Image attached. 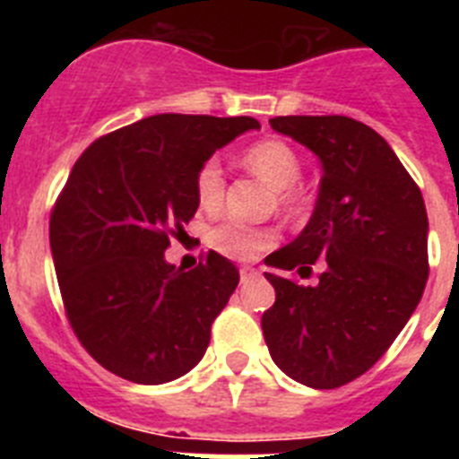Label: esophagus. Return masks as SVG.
<instances>
[{"instance_id": "1", "label": "esophagus", "mask_w": 459, "mask_h": 459, "mask_svg": "<svg viewBox=\"0 0 459 459\" xmlns=\"http://www.w3.org/2000/svg\"><path fill=\"white\" fill-rule=\"evenodd\" d=\"M238 273H241V282H243V285H246V282H250V280H253V278H257L259 271L253 269V266H243V269L238 271Z\"/></svg>"}]
</instances>
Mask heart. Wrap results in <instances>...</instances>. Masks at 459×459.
<instances>
[{"instance_id":"obj_1","label":"heart","mask_w":459,"mask_h":459,"mask_svg":"<svg viewBox=\"0 0 459 459\" xmlns=\"http://www.w3.org/2000/svg\"><path fill=\"white\" fill-rule=\"evenodd\" d=\"M243 165L273 188L278 209L296 213L306 204V195L299 188L301 158L291 144L278 137H266L250 144L241 156ZM195 195L202 209H216L225 195V174L218 158H206L195 174ZM211 246L230 259H253L278 241V230L271 225L253 227L243 222H222L209 234Z\"/></svg>"}]
</instances>
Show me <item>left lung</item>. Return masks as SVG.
I'll list each match as a JSON object with an SVG mask.
<instances>
[{
    "mask_svg": "<svg viewBox=\"0 0 459 459\" xmlns=\"http://www.w3.org/2000/svg\"><path fill=\"white\" fill-rule=\"evenodd\" d=\"M271 128L322 160L310 222L266 257L275 303L262 315L280 370L312 388L366 375L403 331L428 282V213L416 181L370 126L340 115L273 117ZM325 264L317 286H299Z\"/></svg>",
    "mask_w": 459,
    "mask_h": 459,
    "instance_id": "obj_1",
    "label": "left lung"
}]
</instances>
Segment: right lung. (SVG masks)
I'll return each mask as SVG.
<instances>
[{
  "mask_svg": "<svg viewBox=\"0 0 459 459\" xmlns=\"http://www.w3.org/2000/svg\"><path fill=\"white\" fill-rule=\"evenodd\" d=\"M250 128L253 117H147L73 165L50 213L52 259L73 333L112 375L165 384L204 356L238 271L213 250L174 269L165 250L200 206V165Z\"/></svg>",
  "mask_w": 459,
  "mask_h": 459,
  "instance_id": "obj_1",
  "label": "right lung"
}]
</instances>
